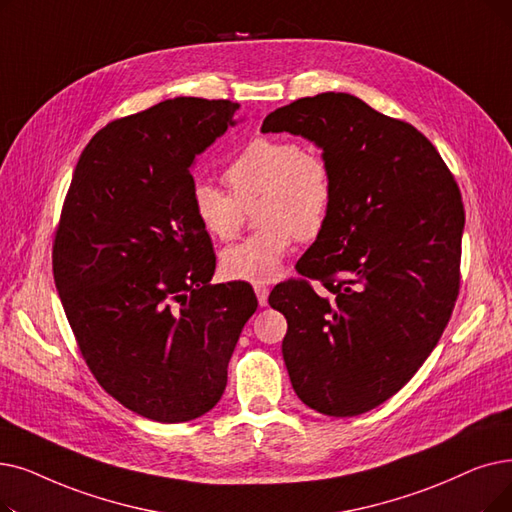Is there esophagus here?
Masks as SVG:
<instances>
[{
  "label": "esophagus",
  "mask_w": 512,
  "mask_h": 512,
  "mask_svg": "<svg viewBox=\"0 0 512 512\" xmlns=\"http://www.w3.org/2000/svg\"><path fill=\"white\" fill-rule=\"evenodd\" d=\"M253 288H255V295H257V301H259V305H261V307H263V305H268V297H270V286H265V284H255Z\"/></svg>",
  "instance_id": "obj_1"
}]
</instances>
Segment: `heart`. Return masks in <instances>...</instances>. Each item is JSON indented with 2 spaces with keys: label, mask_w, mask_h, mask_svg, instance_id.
<instances>
[{
  "label": "heart",
  "mask_w": 512,
  "mask_h": 512,
  "mask_svg": "<svg viewBox=\"0 0 512 512\" xmlns=\"http://www.w3.org/2000/svg\"><path fill=\"white\" fill-rule=\"evenodd\" d=\"M230 192L196 182L190 205L201 228L219 240L238 234L244 205L257 201L255 234L221 255V272L230 280L270 282L293 251L295 238H318L335 209L337 180L326 154L288 138H257L228 165Z\"/></svg>",
  "instance_id": "heart-1"
}]
</instances>
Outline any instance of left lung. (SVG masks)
<instances>
[{
    "label": "left lung",
    "instance_id": "1",
    "mask_svg": "<svg viewBox=\"0 0 512 512\" xmlns=\"http://www.w3.org/2000/svg\"><path fill=\"white\" fill-rule=\"evenodd\" d=\"M263 133L316 142L335 169L326 230L274 286L284 364L301 402L358 416L402 389L446 330L460 291V188L422 133L351 94L299 98ZM318 279L331 293L314 292Z\"/></svg>",
    "mask_w": 512,
    "mask_h": 512
}]
</instances>
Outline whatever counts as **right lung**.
I'll list each match as a JSON object with an SVG mask.
<instances>
[{
	"instance_id": "obj_1",
	"label": "right lung",
	"mask_w": 512,
	"mask_h": 512,
	"mask_svg": "<svg viewBox=\"0 0 512 512\" xmlns=\"http://www.w3.org/2000/svg\"><path fill=\"white\" fill-rule=\"evenodd\" d=\"M238 108L175 98L102 127L54 232V282L87 368L119 404L157 422H186L219 402L257 309L251 284H211L213 244L190 205L194 157Z\"/></svg>"
}]
</instances>
